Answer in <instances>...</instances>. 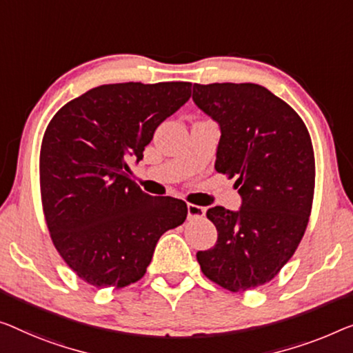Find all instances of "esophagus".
Wrapping results in <instances>:
<instances>
[{"instance_id":"1","label":"esophagus","mask_w":353,"mask_h":353,"mask_svg":"<svg viewBox=\"0 0 353 353\" xmlns=\"http://www.w3.org/2000/svg\"><path fill=\"white\" fill-rule=\"evenodd\" d=\"M187 214L188 220H198L206 215V208L196 206V204H187Z\"/></svg>"}]
</instances>
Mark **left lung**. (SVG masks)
I'll use <instances>...</instances> for the list:
<instances>
[{"label":"left lung","instance_id":"left-lung-1","mask_svg":"<svg viewBox=\"0 0 353 353\" xmlns=\"http://www.w3.org/2000/svg\"><path fill=\"white\" fill-rule=\"evenodd\" d=\"M193 101L220 126L215 170L236 177L239 210L210 208L212 249L203 274L238 293L270 282L292 259L311 215L315 163L301 117L259 83L193 85Z\"/></svg>","mask_w":353,"mask_h":353}]
</instances>
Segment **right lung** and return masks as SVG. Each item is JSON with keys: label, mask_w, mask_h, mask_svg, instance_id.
<instances>
[{"label": "right lung", "mask_w": 353, "mask_h": 353, "mask_svg": "<svg viewBox=\"0 0 353 353\" xmlns=\"http://www.w3.org/2000/svg\"><path fill=\"white\" fill-rule=\"evenodd\" d=\"M190 82L109 83L65 104L41 145V198L61 259L90 285L126 287L150 265L160 236L185 222L187 204L150 196L128 161L192 97Z\"/></svg>", "instance_id": "obj_1"}]
</instances>
